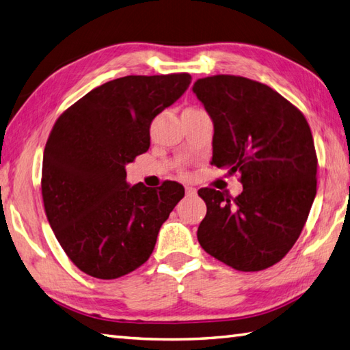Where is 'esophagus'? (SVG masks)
Instances as JSON below:
<instances>
[{
  "label": "esophagus",
  "mask_w": 350,
  "mask_h": 350,
  "mask_svg": "<svg viewBox=\"0 0 350 350\" xmlns=\"http://www.w3.org/2000/svg\"><path fill=\"white\" fill-rule=\"evenodd\" d=\"M185 193H187V196H194L197 189L194 187H185Z\"/></svg>",
  "instance_id": "obj_1"
}]
</instances>
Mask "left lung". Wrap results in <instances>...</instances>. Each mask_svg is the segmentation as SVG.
Segmentation results:
<instances>
[{"mask_svg":"<svg viewBox=\"0 0 350 350\" xmlns=\"http://www.w3.org/2000/svg\"><path fill=\"white\" fill-rule=\"evenodd\" d=\"M214 122L211 165L239 174L243 193L200 188L203 250L238 271H259L291 250L317 193V153L305 115L275 89L241 75L198 79Z\"/></svg>","mask_w":350,"mask_h":350,"instance_id":"8db88e82","label":"left lung"}]
</instances>
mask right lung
Here are the masks:
<instances>
[{"instance_id": "1", "label": "right lung", "mask_w": 350, "mask_h": 350, "mask_svg": "<svg viewBox=\"0 0 350 350\" xmlns=\"http://www.w3.org/2000/svg\"><path fill=\"white\" fill-rule=\"evenodd\" d=\"M188 72L126 75L88 92L54 122L42 161L44 209L72 264L116 279L152 255L180 183L129 187L126 163L150 147V126L187 91Z\"/></svg>"}]
</instances>
